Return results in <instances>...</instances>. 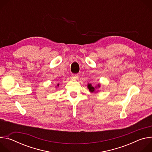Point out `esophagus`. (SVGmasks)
I'll return each mask as SVG.
<instances>
[{
  "label": "esophagus",
  "mask_w": 152,
  "mask_h": 152,
  "mask_svg": "<svg viewBox=\"0 0 152 152\" xmlns=\"http://www.w3.org/2000/svg\"><path fill=\"white\" fill-rule=\"evenodd\" d=\"M78 77H79V76L77 74H72V78H73V79H77Z\"/></svg>",
  "instance_id": "34e87169"
}]
</instances>
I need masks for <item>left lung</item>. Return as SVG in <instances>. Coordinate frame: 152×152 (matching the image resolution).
Listing matches in <instances>:
<instances>
[{
    "label": "left lung",
    "instance_id": "left-lung-1",
    "mask_svg": "<svg viewBox=\"0 0 152 152\" xmlns=\"http://www.w3.org/2000/svg\"><path fill=\"white\" fill-rule=\"evenodd\" d=\"M98 86H99V85H98ZM88 88L89 89V90H90V91H91V92H94L95 91V88H96V87L94 88V87H93V86H92V85L91 84H88Z\"/></svg>",
    "mask_w": 152,
    "mask_h": 152
}]
</instances>
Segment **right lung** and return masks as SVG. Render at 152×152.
Instances as JSON below:
<instances>
[{
	"mask_svg": "<svg viewBox=\"0 0 152 152\" xmlns=\"http://www.w3.org/2000/svg\"><path fill=\"white\" fill-rule=\"evenodd\" d=\"M58 86H59V84H58Z\"/></svg>",
	"mask_w": 152,
	"mask_h": 152,
	"instance_id": "right-lung-1",
	"label": "right lung"
}]
</instances>
